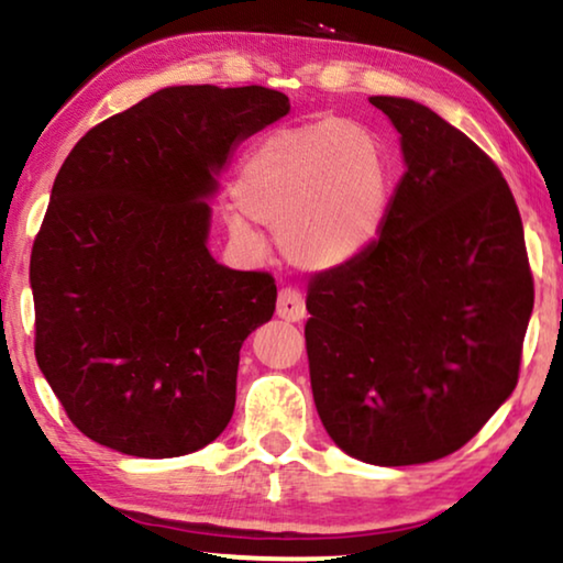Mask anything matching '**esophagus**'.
<instances>
[{"label":"esophagus","instance_id":"esophagus-1","mask_svg":"<svg viewBox=\"0 0 563 563\" xmlns=\"http://www.w3.org/2000/svg\"><path fill=\"white\" fill-rule=\"evenodd\" d=\"M277 317L286 321H301L306 317L303 294L296 288H283L277 296Z\"/></svg>","mask_w":563,"mask_h":563}]
</instances>
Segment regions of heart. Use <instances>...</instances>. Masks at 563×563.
I'll use <instances>...</instances> for the list:
<instances>
[{
	"mask_svg": "<svg viewBox=\"0 0 563 563\" xmlns=\"http://www.w3.org/2000/svg\"><path fill=\"white\" fill-rule=\"evenodd\" d=\"M391 154L376 131L324 118L269 133L234 177L229 229L252 239V223L277 229L280 252L303 269H336L380 236L391 211Z\"/></svg>",
	"mask_w": 563,
	"mask_h": 563,
	"instance_id": "heart-1",
	"label": "heart"
}]
</instances>
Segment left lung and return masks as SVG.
<instances>
[{"label":"left lung","instance_id":"8db88e82","mask_svg":"<svg viewBox=\"0 0 563 563\" xmlns=\"http://www.w3.org/2000/svg\"><path fill=\"white\" fill-rule=\"evenodd\" d=\"M407 162L378 242L313 277L306 352L329 438L373 466L468 443L515 391L533 273L507 179L438 112L371 97Z\"/></svg>","mask_w":563,"mask_h":563}]
</instances>
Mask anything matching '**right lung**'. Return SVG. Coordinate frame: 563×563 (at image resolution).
I'll list each match as a JSON object with an SVG mask.
<instances>
[{"mask_svg":"<svg viewBox=\"0 0 563 563\" xmlns=\"http://www.w3.org/2000/svg\"><path fill=\"white\" fill-rule=\"evenodd\" d=\"M260 85L154 92L77 141L30 254L35 360L79 432L175 459L227 430L242 342L273 319L275 277L206 246L231 146L283 118Z\"/></svg>","mask_w":563,"mask_h":563,"instance_id":"1","label":"right lung"}]
</instances>
